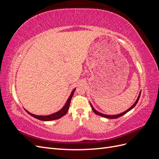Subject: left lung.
Returning a JSON list of instances; mask_svg holds the SVG:
<instances>
[{"label": "left lung", "mask_w": 159, "mask_h": 159, "mask_svg": "<svg viewBox=\"0 0 159 159\" xmlns=\"http://www.w3.org/2000/svg\"><path fill=\"white\" fill-rule=\"evenodd\" d=\"M141 93V91L140 92V93H139V96H138V98H137V100H136V102H134V103L132 105V106H131V107H130L129 109H128L127 111H124V112H123V113H120V114H118V115H105V114L101 113L98 112V111H96V110L93 108V107L92 106V105L91 104V103H90V105H91V109H93V112H94L95 114H97V115H99V116H102V117H105V118H108V119H117V118H118V117H120L123 116V115H125V113H127V112H129L130 110H131V109H132L134 106H135V105H137V102H138L139 99V98H140Z\"/></svg>", "instance_id": "obj_1"}]
</instances>
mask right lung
<instances>
[{"mask_svg":"<svg viewBox=\"0 0 159 159\" xmlns=\"http://www.w3.org/2000/svg\"><path fill=\"white\" fill-rule=\"evenodd\" d=\"M75 90V88L74 89H73V91H71L70 97L68 99V100H67V102H66V104L64 105V106L62 107L60 111H57V112L53 113V114H51V115H34L32 113H30V112H28V111H26L25 109L28 114H30L31 115V116H32L33 117H34L36 119L41 120V121H52V120L58 119L63 117L64 115H65L67 113V112L68 111L71 99L72 98V96H73V95L74 93Z\"/></svg>","mask_w":159,"mask_h":159,"instance_id":"1","label":"right lung"}]
</instances>
